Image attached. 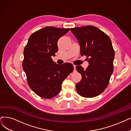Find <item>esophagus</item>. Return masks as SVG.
Wrapping results in <instances>:
<instances>
[{
    "instance_id": "34e87169",
    "label": "esophagus",
    "mask_w": 131,
    "mask_h": 131,
    "mask_svg": "<svg viewBox=\"0 0 131 131\" xmlns=\"http://www.w3.org/2000/svg\"><path fill=\"white\" fill-rule=\"evenodd\" d=\"M74 71H76V66H75V65H74Z\"/></svg>"
}]
</instances>
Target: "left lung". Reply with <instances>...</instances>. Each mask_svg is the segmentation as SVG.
I'll list each match as a JSON object with an SVG mask.
<instances>
[{
	"mask_svg": "<svg viewBox=\"0 0 131 131\" xmlns=\"http://www.w3.org/2000/svg\"><path fill=\"white\" fill-rule=\"evenodd\" d=\"M80 45L81 55L86 56L89 66L85 70L76 67L82 75L76 84L77 92L82 97L92 98L102 93L108 84L113 71L114 50L109 36L93 26L70 28Z\"/></svg>",
	"mask_w": 131,
	"mask_h": 131,
	"instance_id": "obj_1",
	"label": "left lung"
}]
</instances>
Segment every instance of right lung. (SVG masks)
Here are the masks:
<instances>
[{
	"label": "right lung",
	"mask_w": 131,
	"mask_h": 131,
	"mask_svg": "<svg viewBox=\"0 0 131 131\" xmlns=\"http://www.w3.org/2000/svg\"><path fill=\"white\" fill-rule=\"evenodd\" d=\"M69 30V28L46 27L31 35L24 48L22 65L28 84L42 98L56 96L63 81L74 70L70 63L57 64L51 57L58 51L59 39Z\"/></svg>",
	"instance_id": "1"
}]
</instances>
